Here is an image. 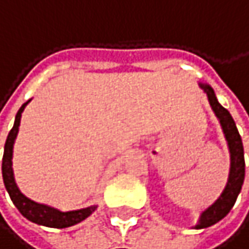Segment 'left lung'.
I'll list each match as a JSON object with an SVG mask.
<instances>
[{
	"label": "left lung",
	"mask_w": 249,
	"mask_h": 249,
	"mask_svg": "<svg viewBox=\"0 0 249 249\" xmlns=\"http://www.w3.org/2000/svg\"><path fill=\"white\" fill-rule=\"evenodd\" d=\"M200 86L207 93L210 106H212L213 112L216 113L219 122H220L225 139L228 142V147H229V153H231V171H229L228 184H226L223 193L209 209H206L201 213L198 225H196V229L209 228V226L217 223L219 220H222L231 212V209L233 207V204H235V201L241 193L244 178H245L244 146H242V140H241V136H239L238 128H236V124H235L232 115L229 113V110L225 109L217 102L214 90L209 84H200Z\"/></svg>",
	"instance_id": "8db88e82"
}]
</instances>
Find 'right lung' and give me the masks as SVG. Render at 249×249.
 Segmentation results:
<instances>
[{
    "label": "right lung",
    "instance_id": "right-lung-1",
    "mask_svg": "<svg viewBox=\"0 0 249 249\" xmlns=\"http://www.w3.org/2000/svg\"><path fill=\"white\" fill-rule=\"evenodd\" d=\"M30 100H27L26 103L21 105V107L18 109L17 115H16V121L14 125L11 128V131L8 133L5 146H4V156H2V179H4V185L5 190L11 198V201L14 203V206L17 207V210L30 222L37 223V225H43L48 228H70L72 225L80 223L81 220L87 219L96 209L97 206H90L86 209H80V210H72V212H59L53 207L45 206V204H39L32 201L30 198H27L24 194H21V191L18 190L16 179H14V174H13V147H14V142L16 137L18 134V127H20V119H21V113L26 107V105Z\"/></svg>",
    "mask_w": 249,
    "mask_h": 249
}]
</instances>
